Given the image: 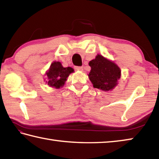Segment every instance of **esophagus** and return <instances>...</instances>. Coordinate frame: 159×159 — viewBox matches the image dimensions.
<instances>
[{"mask_svg": "<svg viewBox=\"0 0 159 159\" xmlns=\"http://www.w3.org/2000/svg\"><path fill=\"white\" fill-rule=\"evenodd\" d=\"M75 69L76 70V71H83V67L82 66H75Z\"/></svg>", "mask_w": 159, "mask_h": 159, "instance_id": "obj_1", "label": "esophagus"}]
</instances>
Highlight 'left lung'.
I'll return each instance as SVG.
<instances>
[{
  "instance_id": "1",
  "label": "left lung",
  "mask_w": 159,
  "mask_h": 159,
  "mask_svg": "<svg viewBox=\"0 0 159 159\" xmlns=\"http://www.w3.org/2000/svg\"><path fill=\"white\" fill-rule=\"evenodd\" d=\"M91 67L88 77L93 87L104 91L114 89L120 78V69L113 61L102 55H98L95 59L90 61Z\"/></svg>"
}]
</instances>
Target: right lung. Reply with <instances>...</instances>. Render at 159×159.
<instances>
[{
	"label": "right lung",
	"instance_id": "1",
	"mask_svg": "<svg viewBox=\"0 0 159 159\" xmlns=\"http://www.w3.org/2000/svg\"><path fill=\"white\" fill-rule=\"evenodd\" d=\"M74 72L71 67H63L60 61H54L46 72L48 85L58 89L64 85L67 77Z\"/></svg>",
	"mask_w": 159,
	"mask_h": 159
}]
</instances>
